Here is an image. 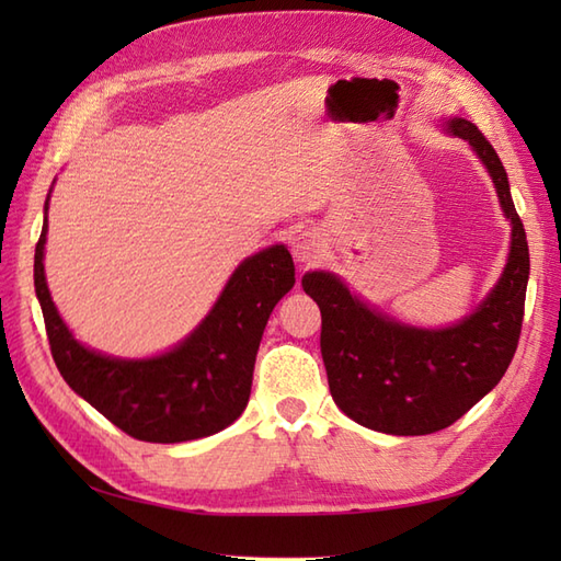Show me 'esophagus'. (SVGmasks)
Returning <instances> with one entry per match:
<instances>
[{"label": "esophagus", "mask_w": 561, "mask_h": 561, "mask_svg": "<svg viewBox=\"0 0 561 561\" xmlns=\"http://www.w3.org/2000/svg\"><path fill=\"white\" fill-rule=\"evenodd\" d=\"M325 248H328V243L320 238V233L301 231L294 238L291 253L296 260L301 262V265H316V262L325 255Z\"/></svg>", "instance_id": "obj_1"}]
</instances>
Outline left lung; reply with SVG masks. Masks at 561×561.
I'll return each instance as SVG.
<instances>
[{
	"label": "left lung",
	"instance_id": "left-lung-1",
	"mask_svg": "<svg viewBox=\"0 0 561 561\" xmlns=\"http://www.w3.org/2000/svg\"><path fill=\"white\" fill-rule=\"evenodd\" d=\"M448 129L480 153L514 226L506 270L478 311L446 330H416L352 299L332 274L308 272L301 282L323 318L320 354L332 400L383 434L424 436L458 422L502 380L520 337L530 255L506 171L472 123L456 117Z\"/></svg>",
	"mask_w": 561,
	"mask_h": 561
}]
</instances>
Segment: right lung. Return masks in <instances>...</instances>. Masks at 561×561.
Returning <instances> with one entry per match:
<instances>
[{
    "mask_svg": "<svg viewBox=\"0 0 561 561\" xmlns=\"http://www.w3.org/2000/svg\"><path fill=\"white\" fill-rule=\"evenodd\" d=\"M45 233L47 224L35 243V294L53 359L71 390L127 436L151 444L211 436L241 416L267 318L294 287L287 248L272 245L248 257L181 347L157 359L121 362L81 347L57 316L43 272Z\"/></svg>",
    "mask_w": 561,
    "mask_h": 561,
    "instance_id": "add662e5",
    "label": "right lung"
}]
</instances>
